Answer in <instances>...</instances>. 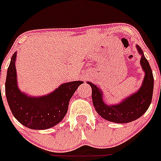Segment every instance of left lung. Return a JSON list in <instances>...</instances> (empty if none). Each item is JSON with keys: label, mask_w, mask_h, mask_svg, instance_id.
Wrapping results in <instances>:
<instances>
[{"label": "left lung", "mask_w": 161, "mask_h": 161, "mask_svg": "<svg viewBox=\"0 0 161 161\" xmlns=\"http://www.w3.org/2000/svg\"><path fill=\"white\" fill-rule=\"evenodd\" d=\"M138 53L141 55L140 65L145 73L140 88L135 93L122 99L116 104H107L103 101V92L91 82L87 83L92 88V99L96 112L104 119L118 124H126L138 119L150 107L154 89V77L150 63L145 58L142 49L136 45Z\"/></svg>", "instance_id": "8db88e82"}]
</instances>
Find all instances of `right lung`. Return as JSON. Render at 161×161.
I'll return each mask as SVG.
<instances>
[{"mask_svg":"<svg viewBox=\"0 0 161 161\" xmlns=\"http://www.w3.org/2000/svg\"><path fill=\"white\" fill-rule=\"evenodd\" d=\"M16 54L15 53L11 57L5 85L6 99L12 114L21 125L31 130H47L53 127L63 119L68 112L70 98L83 82L73 81L63 83L47 95H27L21 92L17 85Z\"/></svg>","mask_w":161,"mask_h":161,"instance_id":"1","label":"right lung"}]
</instances>
